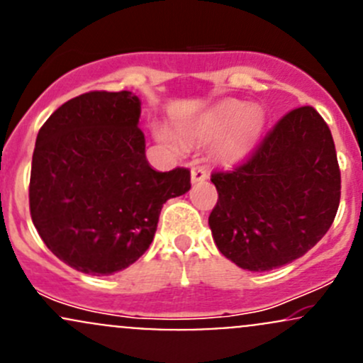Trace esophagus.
<instances>
[{
  "instance_id": "obj_1",
  "label": "esophagus",
  "mask_w": 363,
  "mask_h": 363,
  "mask_svg": "<svg viewBox=\"0 0 363 363\" xmlns=\"http://www.w3.org/2000/svg\"><path fill=\"white\" fill-rule=\"evenodd\" d=\"M208 177V172L203 165H194L191 169V181L193 182H201Z\"/></svg>"
}]
</instances>
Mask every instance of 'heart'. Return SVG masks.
<instances>
[{
    "label": "heart",
    "mask_w": 363,
    "mask_h": 363,
    "mask_svg": "<svg viewBox=\"0 0 363 363\" xmlns=\"http://www.w3.org/2000/svg\"><path fill=\"white\" fill-rule=\"evenodd\" d=\"M264 125V114L259 108H247L242 101H226L213 108L201 118L200 125L194 128V135H219L231 130L224 152L238 156L249 150L257 133Z\"/></svg>",
    "instance_id": "heart-1"
}]
</instances>
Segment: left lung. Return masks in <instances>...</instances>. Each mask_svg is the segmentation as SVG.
<instances>
[{"label": "left lung", "mask_w": 363, "mask_h": 363, "mask_svg": "<svg viewBox=\"0 0 363 363\" xmlns=\"http://www.w3.org/2000/svg\"><path fill=\"white\" fill-rule=\"evenodd\" d=\"M208 217L220 254L249 272H269L306 254L333 226L341 170L333 133L311 106L292 109L254 151L211 175Z\"/></svg>", "instance_id": "1"}]
</instances>
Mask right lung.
Returning <instances> with one entry per match:
<instances>
[{"label":"right lung","mask_w":363,"mask_h":363,"mask_svg":"<svg viewBox=\"0 0 363 363\" xmlns=\"http://www.w3.org/2000/svg\"><path fill=\"white\" fill-rule=\"evenodd\" d=\"M139 116L137 95L94 90L64 102L38 132L30 219L45 245L82 273L133 264L151 245L163 203L191 188L188 169H151Z\"/></svg>","instance_id":"obj_1"}]
</instances>
